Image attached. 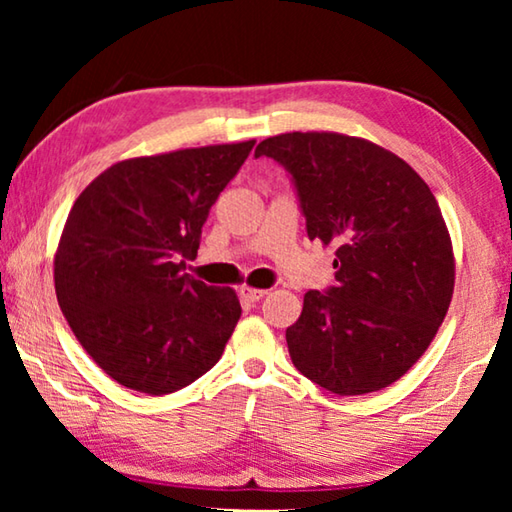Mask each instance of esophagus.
Listing matches in <instances>:
<instances>
[{
	"instance_id": "obj_1",
	"label": "esophagus",
	"mask_w": 512,
	"mask_h": 512,
	"mask_svg": "<svg viewBox=\"0 0 512 512\" xmlns=\"http://www.w3.org/2000/svg\"><path fill=\"white\" fill-rule=\"evenodd\" d=\"M239 296H241V300H246V302H257V300H262L266 296V291L264 289H253V287H241Z\"/></svg>"
}]
</instances>
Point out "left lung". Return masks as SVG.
Here are the masks:
<instances>
[{
  "instance_id": "obj_1",
  "label": "left lung",
  "mask_w": 512,
  "mask_h": 512,
  "mask_svg": "<svg viewBox=\"0 0 512 512\" xmlns=\"http://www.w3.org/2000/svg\"><path fill=\"white\" fill-rule=\"evenodd\" d=\"M287 169L309 239L336 246L334 284L287 329L293 366L336 395L381 391L418 361L454 293V253L427 183L395 153L339 133H284L255 158Z\"/></svg>"
}]
</instances>
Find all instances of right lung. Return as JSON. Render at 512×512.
<instances>
[{
	"label": "right lung",
	"mask_w": 512,
	"mask_h": 512,
	"mask_svg": "<svg viewBox=\"0 0 512 512\" xmlns=\"http://www.w3.org/2000/svg\"><path fill=\"white\" fill-rule=\"evenodd\" d=\"M253 146L117 162L76 198L54 259L58 305L85 352L121 386L167 395L221 359L239 298L189 277L185 262Z\"/></svg>",
	"instance_id": "add662e5"
}]
</instances>
